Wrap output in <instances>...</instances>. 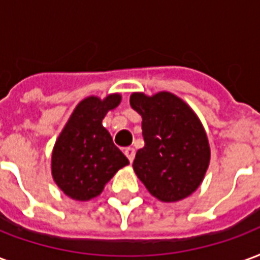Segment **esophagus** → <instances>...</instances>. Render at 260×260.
<instances>
[{
	"label": "esophagus",
	"instance_id": "obj_1",
	"mask_svg": "<svg viewBox=\"0 0 260 260\" xmlns=\"http://www.w3.org/2000/svg\"><path fill=\"white\" fill-rule=\"evenodd\" d=\"M124 155L127 156V159L130 160V164H132L133 160H134V156H136V151H134V148H126L124 149Z\"/></svg>",
	"mask_w": 260,
	"mask_h": 260
}]
</instances>
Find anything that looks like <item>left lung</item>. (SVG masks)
Masks as SVG:
<instances>
[{
  "label": "left lung",
  "instance_id": "8db88e82",
  "mask_svg": "<svg viewBox=\"0 0 260 260\" xmlns=\"http://www.w3.org/2000/svg\"><path fill=\"white\" fill-rule=\"evenodd\" d=\"M130 105L143 117L144 148L133 162L147 190L164 202L192 194L209 166L206 133L191 108L170 92H134Z\"/></svg>",
  "mask_w": 260,
  "mask_h": 260
}]
</instances>
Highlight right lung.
Returning <instances> with one entry per match:
<instances>
[{
	"label": "right lung",
	"mask_w": 260,
	"mask_h": 260,
	"mask_svg": "<svg viewBox=\"0 0 260 260\" xmlns=\"http://www.w3.org/2000/svg\"><path fill=\"white\" fill-rule=\"evenodd\" d=\"M119 102V94L108 95L104 101L96 96L83 100L55 143L52 177L73 200L88 201L100 195L113 174L128 165V159L102 126L108 111L115 109Z\"/></svg>",
	"instance_id": "obj_1"
}]
</instances>
